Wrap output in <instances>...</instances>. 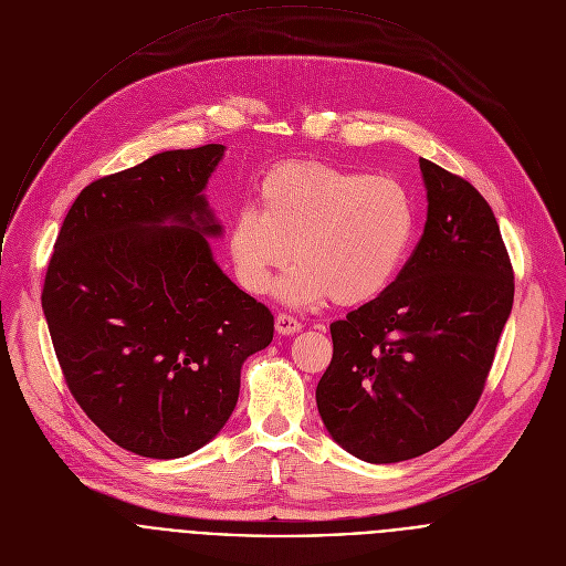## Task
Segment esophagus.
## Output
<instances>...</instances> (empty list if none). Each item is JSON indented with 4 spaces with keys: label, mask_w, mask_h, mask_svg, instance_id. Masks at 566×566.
Listing matches in <instances>:
<instances>
[{
    "label": "esophagus",
    "mask_w": 566,
    "mask_h": 566,
    "mask_svg": "<svg viewBox=\"0 0 566 566\" xmlns=\"http://www.w3.org/2000/svg\"><path fill=\"white\" fill-rule=\"evenodd\" d=\"M302 329V322L300 319H295L293 315H289V313H277V317H275V332L280 334V336H293V334H297Z\"/></svg>",
    "instance_id": "esophagus-1"
}]
</instances>
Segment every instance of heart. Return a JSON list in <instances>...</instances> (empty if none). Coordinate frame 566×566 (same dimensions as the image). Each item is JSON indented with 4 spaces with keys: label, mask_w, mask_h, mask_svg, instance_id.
I'll return each instance as SVG.
<instances>
[{
    "label": "heart",
    "mask_w": 566,
    "mask_h": 566,
    "mask_svg": "<svg viewBox=\"0 0 566 566\" xmlns=\"http://www.w3.org/2000/svg\"><path fill=\"white\" fill-rule=\"evenodd\" d=\"M415 232L412 201L391 177H363L315 160H286L266 172L260 210L241 208L228 228V258L237 284L251 295L271 289L289 306L329 297L358 306L396 277Z\"/></svg>",
    "instance_id": "heart-1"
}]
</instances>
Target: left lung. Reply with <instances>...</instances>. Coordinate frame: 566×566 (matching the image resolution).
Listing matches in <instances>:
<instances>
[{
    "label": "left lung",
    "mask_w": 566,
    "mask_h": 566,
    "mask_svg": "<svg viewBox=\"0 0 566 566\" xmlns=\"http://www.w3.org/2000/svg\"><path fill=\"white\" fill-rule=\"evenodd\" d=\"M428 219L398 277L332 322L334 358L315 400L322 423L369 463L421 457L474 410L513 308V266L491 206L419 158Z\"/></svg>",
    "instance_id": "1"
}]
</instances>
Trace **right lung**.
Returning <instances> with one entry per match:
<instances>
[{
    "instance_id": "1",
    "label": "right lung",
    "mask_w": 566,
    "mask_h": 566,
    "mask_svg": "<svg viewBox=\"0 0 566 566\" xmlns=\"http://www.w3.org/2000/svg\"><path fill=\"white\" fill-rule=\"evenodd\" d=\"M223 145L170 149L77 195L42 308L64 380L120 448L179 459L212 441L241 365L273 340L271 311L214 262L203 195Z\"/></svg>"
}]
</instances>
